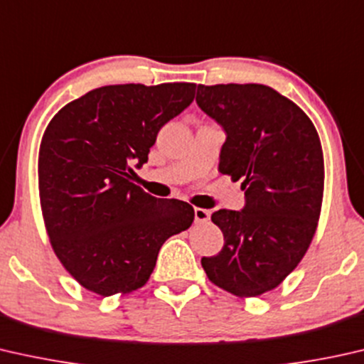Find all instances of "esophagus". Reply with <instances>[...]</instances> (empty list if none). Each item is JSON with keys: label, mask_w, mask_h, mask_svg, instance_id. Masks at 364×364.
I'll list each match as a JSON object with an SVG mask.
<instances>
[{"label": "esophagus", "mask_w": 364, "mask_h": 364, "mask_svg": "<svg viewBox=\"0 0 364 364\" xmlns=\"http://www.w3.org/2000/svg\"><path fill=\"white\" fill-rule=\"evenodd\" d=\"M195 223H208L210 221V210H205V208H195Z\"/></svg>", "instance_id": "1"}]
</instances>
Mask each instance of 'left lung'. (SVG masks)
<instances>
[{
	"instance_id": "left-lung-1",
	"label": "left lung",
	"mask_w": 364,
	"mask_h": 364,
	"mask_svg": "<svg viewBox=\"0 0 364 364\" xmlns=\"http://www.w3.org/2000/svg\"><path fill=\"white\" fill-rule=\"evenodd\" d=\"M197 105L223 126L218 169L243 181L246 197L241 212L212 215L225 245L202 266L223 291L257 297L296 269L312 243L325 178L318 133L296 103L259 83L198 85Z\"/></svg>"
}]
</instances>
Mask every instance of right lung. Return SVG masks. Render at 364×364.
I'll return each mask as SVG.
<instances>
[{"mask_svg":"<svg viewBox=\"0 0 364 364\" xmlns=\"http://www.w3.org/2000/svg\"><path fill=\"white\" fill-rule=\"evenodd\" d=\"M195 83L95 88L50 119L39 147V198L52 250L102 297L143 287L161 246L187 230L193 208L133 182L157 133L195 98Z\"/></svg>","mask_w":364,"mask_h":364,"instance_id":"1","label":"right lung"}]
</instances>
